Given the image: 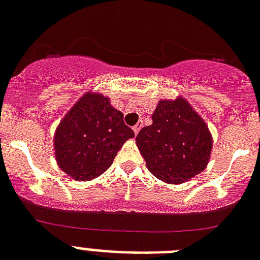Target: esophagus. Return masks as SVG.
<instances>
[{"instance_id": "esophagus-1", "label": "esophagus", "mask_w": 260, "mask_h": 260, "mask_svg": "<svg viewBox=\"0 0 260 260\" xmlns=\"http://www.w3.org/2000/svg\"><path fill=\"white\" fill-rule=\"evenodd\" d=\"M132 129H134L135 135H137V134H139V131L141 129V124H140V123H137L136 125H134V128H132Z\"/></svg>"}]
</instances>
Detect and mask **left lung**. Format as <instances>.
Returning a JSON list of instances; mask_svg holds the SVG:
<instances>
[{"instance_id": "obj_1", "label": "left lung", "mask_w": 260, "mask_h": 260, "mask_svg": "<svg viewBox=\"0 0 260 260\" xmlns=\"http://www.w3.org/2000/svg\"><path fill=\"white\" fill-rule=\"evenodd\" d=\"M136 144L148 171L168 184H182L204 171L213 139L204 119L185 99L160 100Z\"/></svg>"}]
</instances>
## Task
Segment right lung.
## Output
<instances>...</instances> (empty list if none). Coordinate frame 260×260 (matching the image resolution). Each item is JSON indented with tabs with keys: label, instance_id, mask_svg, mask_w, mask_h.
<instances>
[{
	"label": "right lung",
	"instance_id": "add662e5",
	"mask_svg": "<svg viewBox=\"0 0 260 260\" xmlns=\"http://www.w3.org/2000/svg\"><path fill=\"white\" fill-rule=\"evenodd\" d=\"M135 137L123 113L102 93L87 92L60 120L54 135L58 167L78 181L96 178L112 165L128 139Z\"/></svg>",
	"mask_w": 260,
	"mask_h": 260
}]
</instances>
